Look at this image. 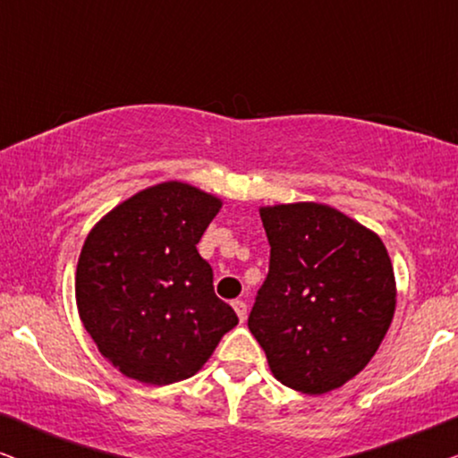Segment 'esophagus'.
I'll list each match as a JSON object with an SVG mask.
<instances>
[{
    "instance_id": "1",
    "label": "esophagus",
    "mask_w": 458,
    "mask_h": 458,
    "mask_svg": "<svg viewBox=\"0 0 458 458\" xmlns=\"http://www.w3.org/2000/svg\"><path fill=\"white\" fill-rule=\"evenodd\" d=\"M231 306H233V310L237 312V317H240V321L243 323V318H246V315H248L246 302H243V300H233V302H231Z\"/></svg>"
}]
</instances>
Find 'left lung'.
<instances>
[{
	"label": "left lung",
	"mask_w": 458,
	"mask_h": 458,
	"mask_svg": "<svg viewBox=\"0 0 458 458\" xmlns=\"http://www.w3.org/2000/svg\"><path fill=\"white\" fill-rule=\"evenodd\" d=\"M271 260L248 327L281 384L342 387L377 352L396 310L384 242L327 204L262 206Z\"/></svg>",
	"instance_id": "obj_1"
}]
</instances>
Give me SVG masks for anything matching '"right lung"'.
Segmentation results:
<instances>
[{
  "label": "right lung",
  "mask_w": 458,
  "mask_h": 458,
  "mask_svg": "<svg viewBox=\"0 0 458 458\" xmlns=\"http://www.w3.org/2000/svg\"><path fill=\"white\" fill-rule=\"evenodd\" d=\"M221 206L166 181L124 199L87 235L74 277L79 317L127 377L149 386L191 377L237 325L196 248Z\"/></svg>",
  "instance_id": "obj_1"
}]
</instances>
